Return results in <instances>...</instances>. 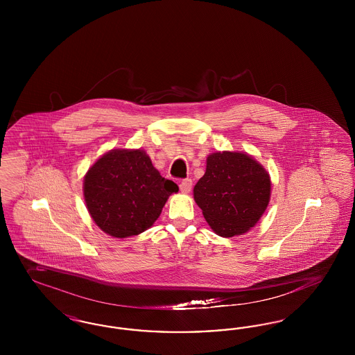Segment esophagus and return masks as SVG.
I'll use <instances>...</instances> for the list:
<instances>
[{"instance_id":"obj_1","label":"esophagus","mask_w":355,"mask_h":355,"mask_svg":"<svg viewBox=\"0 0 355 355\" xmlns=\"http://www.w3.org/2000/svg\"><path fill=\"white\" fill-rule=\"evenodd\" d=\"M191 187H193V181L190 178H185L180 182V190L182 193H189L191 190Z\"/></svg>"}]
</instances>
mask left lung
<instances>
[{"label":"left lung","instance_id":"obj_1","mask_svg":"<svg viewBox=\"0 0 355 355\" xmlns=\"http://www.w3.org/2000/svg\"><path fill=\"white\" fill-rule=\"evenodd\" d=\"M270 177L243 153L210 154L206 171L194 186V200L203 217L220 236L246 233L258 222L270 200Z\"/></svg>","mask_w":355,"mask_h":355}]
</instances>
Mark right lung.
I'll list each match as a JSON object with an SVG mask.
<instances>
[{"instance_id":"right-lung-1","label":"right lung","mask_w":355,"mask_h":355,"mask_svg":"<svg viewBox=\"0 0 355 355\" xmlns=\"http://www.w3.org/2000/svg\"><path fill=\"white\" fill-rule=\"evenodd\" d=\"M178 186L164 178L144 150H112L85 175V202L93 220L112 236L148 230Z\"/></svg>"}]
</instances>
